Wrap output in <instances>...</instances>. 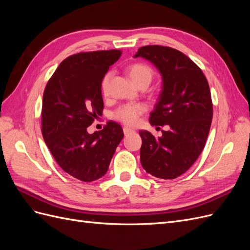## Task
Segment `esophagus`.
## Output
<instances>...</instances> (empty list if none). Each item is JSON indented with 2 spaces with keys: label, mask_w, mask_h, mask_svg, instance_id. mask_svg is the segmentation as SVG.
Returning <instances> with one entry per match:
<instances>
[{
  "label": "esophagus",
  "mask_w": 250,
  "mask_h": 250,
  "mask_svg": "<svg viewBox=\"0 0 250 250\" xmlns=\"http://www.w3.org/2000/svg\"><path fill=\"white\" fill-rule=\"evenodd\" d=\"M123 131H124V134H125V135L129 134L130 132H133V130L130 129V128H128V127H124V128H123Z\"/></svg>",
  "instance_id": "obj_1"
}]
</instances>
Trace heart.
Returning <instances> with one entry per match:
<instances>
[{"label":"heart","mask_w":250,"mask_h":250,"mask_svg":"<svg viewBox=\"0 0 250 250\" xmlns=\"http://www.w3.org/2000/svg\"><path fill=\"white\" fill-rule=\"evenodd\" d=\"M128 74L131 80L137 85L142 83H149L153 78V71L147 64L144 63H133L128 67ZM110 79V73H106L101 81V89L105 94L107 92L108 82ZM147 107L143 103H127L117 108L112 113V118L128 126H133L138 123L140 116L146 111Z\"/></svg>","instance_id":"1"}]
</instances>
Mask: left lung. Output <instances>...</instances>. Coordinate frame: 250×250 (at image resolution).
<instances>
[{
  "instance_id": "1",
  "label": "left lung",
  "mask_w": 250,
  "mask_h": 250,
  "mask_svg": "<svg viewBox=\"0 0 250 250\" xmlns=\"http://www.w3.org/2000/svg\"><path fill=\"white\" fill-rule=\"evenodd\" d=\"M134 57L149 60L160 71L163 88L149 122L169 126L158 139L140 131L141 164L151 175L174 179L190 169L206 146L213 119L208 83L197 64L173 48L145 46Z\"/></svg>"
}]
</instances>
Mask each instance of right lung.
Returning <instances> with one entry per match:
<instances>
[{
	"mask_svg": "<svg viewBox=\"0 0 250 250\" xmlns=\"http://www.w3.org/2000/svg\"><path fill=\"white\" fill-rule=\"evenodd\" d=\"M120 50L71 55L52 75L44 88L42 133L56 163L81 181H94L107 172L123 129L109 121L101 131L87 132L104 104L101 81L120 58Z\"/></svg>",
	"mask_w": 250,
	"mask_h": 250,
	"instance_id": "1",
	"label": "right lung"
}]
</instances>
